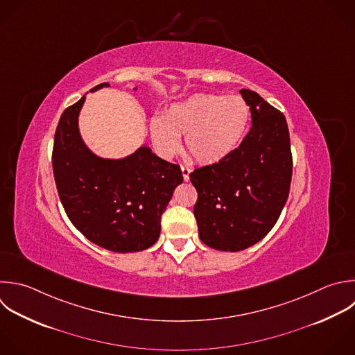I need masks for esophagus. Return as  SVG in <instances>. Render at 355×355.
<instances>
[{
    "label": "esophagus",
    "mask_w": 355,
    "mask_h": 355,
    "mask_svg": "<svg viewBox=\"0 0 355 355\" xmlns=\"http://www.w3.org/2000/svg\"><path fill=\"white\" fill-rule=\"evenodd\" d=\"M182 175H183V179H184V182H187L189 179H190V172H191V169L189 168V166H186V165H182Z\"/></svg>",
    "instance_id": "34e87169"
}]
</instances>
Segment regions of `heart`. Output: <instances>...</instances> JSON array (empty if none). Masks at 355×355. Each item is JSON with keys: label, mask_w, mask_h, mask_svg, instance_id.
I'll return each mask as SVG.
<instances>
[{"label": "heart", "mask_w": 355, "mask_h": 355, "mask_svg": "<svg viewBox=\"0 0 355 355\" xmlns=\"http://www.w3.org/2000/svg\"><path fill=\"white\" fill-rule=\"evenodd\" d=\"M250 107L239 96L196 94L171 104L150 122L157 153L175 155L184 136V148L196 161L214 165L232 155L245 137Z\"/></svg>", "instance_id": "b5f03b06"}]
</instances>
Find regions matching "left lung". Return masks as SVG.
Masks as SVG:
<instances>
[{"label":"left lung","mask_w":355,"mask_h":355,"mask_svg":"<svg viewBox=\"0 0 355 355\" xmlns=\"http://www.w3.org/2000/svg\"><path fill=\"white\" fill-rule=\"evenodd\" d=\"M251 129L226 159L190 173L198 193L194 216L202 243L241 251L262 240L287 201L293 173L284 115L258 93L241 89Z\"/></svg>","instance_id":"1"}]
</instances>
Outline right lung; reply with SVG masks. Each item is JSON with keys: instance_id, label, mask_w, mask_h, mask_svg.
I'll return each mask as SVG.
<instances>
[{"instance_id": "1", "label": "right lung", "mask_w": 355, "mask_h": 355, "mask_svg": "<svg viewBox=\"0 0 355 355\" xmlns=\"http://www.w3.org/2000/svg\"><path fill=\"white\" fill-rule=\"evenodd\" d=\"M103 87L110 83L90 92ZM85 101L86 96L67 108L55 130L53 169L61 202L73 226L94 244L114 252L143 251L159 237L161 216L183 182L180 166L147 144L118 159L94 154L79 130Z\"/></svg>"}]
</instances>
